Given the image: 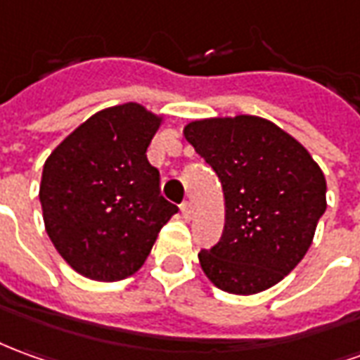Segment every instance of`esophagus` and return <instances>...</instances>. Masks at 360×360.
I'll return each mask as SVG.
<instances>
[{
	"mask_svg": "<svg viewBox=\"0 0 360 360\" xmlns=\"http://www.w3.org/2000/svg\"><path fill=\"white\" fill-rule=\"evenodd\" d=\"M181 212H183V216H185L187 220H191V216H193V205H191L188 200H185V202L181 205Z\"/></svg>",
	"mask_w": 360,
	"mask_h": 360,
	"instance_id": "34e87169",
	"label": "esophagus"
}]
</instances>
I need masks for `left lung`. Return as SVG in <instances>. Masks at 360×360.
Instances as JSON below:
<instances>
[{"label": "left lung", "mask_w": 360, "mask_h": 360, "mask_svg": "<svg viewBox=\"0 0 360 360\" xmlns=\"http://www.w3.org/2000/svg\"><path fill=\"white\" fill-rule=\"evenodd\" d=\"M183 134L214 169L226 202L222 238L198 253L208 281L241 296L281 283L310 250L328 208L320 165L296 138L255 115L193 120Z\"/></svg>", "instance_id": "8db88e82"}]
</instances>
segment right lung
<instances>
[{"label":"right lung","instance_id":"1","mask_svg":"<svg viewBox=\"0 0 360 360\" xmlns=\"http://www.w3.org/2000/svg\"><path fill=\"white\" fill-rule=\"evenodd\" d=\"M165 117L140 103L95 112L44 162L39 198L50 241L91 281L134 275L179 208L160 191L148 146Z\"/></svg>","mask_w":360,"mask_h":360}]
</instances>
